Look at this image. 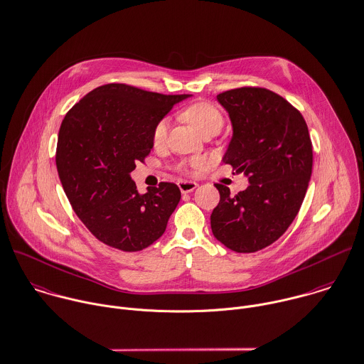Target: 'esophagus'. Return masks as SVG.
<instances>
[{"mask_svg":"<svg viewBox=\"0 0 364 364\" xmlns=\"http://www.w3.org/2000/svg\"><path fill=\"white\" fill-rule=\"evenodd\" d=\"M178 187H180L181 193H191V191H194L198 187V184L196 181L181 180V181H178Z\"/></svg>","mask_w":364,"mask_h":364,"instance_id":"34e87169","label":"esophagus"}]
</instances>
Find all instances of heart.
Returning a JSON list of instances; mask_svg holds the SVG:
<instances>
[{"label":"heart","mask_w":364,"mask_h":364,"mask_svg":"<svg viewBox=\"0 0 364 364\" xmlns=\"http://www.w3.org/2000/svg\"><path fill=\"white\" fill-rule=\"evenodd\" d=\"M181 116L186 122L193 124L201 134L211 130L220 132L224 124V116L221 110L208 102H198L188 106L187 109L183 110ZM167 129H168L167 119H161L160 122H157V124L153 129L154 147H161L164 144L167 137ZM203 166H204L203 159H193L187 164H183L181 168L186 171H196Z\"/></svg>","instance_id":"b5f03b06"}]
</instances>
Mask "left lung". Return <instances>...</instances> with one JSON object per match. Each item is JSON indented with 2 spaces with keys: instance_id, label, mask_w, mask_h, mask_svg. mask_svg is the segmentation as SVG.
Here are the masks:
<instances>
[{
  "instance_id": "8db88e82",
  "label": "left lung",
  "mask_w": 364,
  "mask_h": 364,
  "mask_svg": "<svg viewBox=\"0 0 364 364\" xmlns=\"http://www.w3.org/2000/svg\"><path fill=\"white\" fill-rule=\"evenodd\" d=\"M217 100L232 124L223 161L244 173L250 186L231 196L227 186L215 184L220 203L211 230L227 248L257 252L275 242L299 213L314 164L309 130L298 109L265 87L231 89Z\"/></svg>"
}]
</instances>
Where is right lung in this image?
<instances>
[{
    "mask_svg": "<svg viewBox=\"0 0 364 364\" xmlns=\"http://www.w3.org/2000/svg\"><path fill=\"white\" fill-rule=\"evenodd\" d=\"M187 97L109 83L83 96L62 120L58 174L73 211L103 244L136 252L164 234L180 188L160 183L139 194L130 173L153 149L157 122Z\"/></svg>",
    "mask_w": 364,
    "mask_h": 364,
    "instance_id": "1",
    "label": "right lung"
}]
</instances>
